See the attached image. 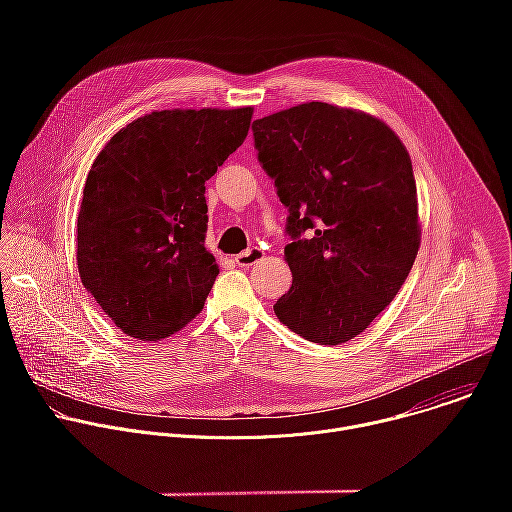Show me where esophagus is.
Returning <instances> with one entry per match:
<instances>
[{
  "instance_id": "obj_1",
  "label": "esophagus",
  "mask_w": 512,
  "mask_h": 512,
  "mask_svg": "<svg viewBox=\"0 0 512 512\" xmlns=\"http://www.w3.org/2000/svg\"><path fill=\"white\" fill-rule=\"evenodd\" d=\"M261 257H263V251L257 249V247H253V249H247V251L239 253V255L235 257V263H237L239 267H251V265H255Z\"/></svg>"
}]
</instances>
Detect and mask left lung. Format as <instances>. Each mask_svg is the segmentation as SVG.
<instances>
[{"instance_id":"8db88e82","label":"left lung","mask_w":512,"mask_h":512,"mask_svg":"<svg viewBox=\"0 0 512 512\" xmlns=\"http://www.w3.org/2000/svg\"><path fill=\"white\" fill-rule=\"evenodd\" d=\"M253 137L289 210L294 281L275 316L310 342L342 344L393 302L417 257L411 158L385 121L320 101L253 121Z\"/></svg>"}]
</instances>
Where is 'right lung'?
<instances>
[{
	"mask_svg": "<svg viewBox=\"0 0 512 512\" xmlns=\"http://www.w3.org/2000/svg\"><path fill=\"white\" fill-rule=\"evenodd\" d=\"M253 107L166 109L95 158L77 218L83 285L121 332L160 340L202 312L218 275L204 247V182L249 133Z\"/></svg>",
	"mask_w": 512,
	"mask_h": 512,
	"instance_id": "add662e5",
	"label": "right lung"
}]
</instances>
